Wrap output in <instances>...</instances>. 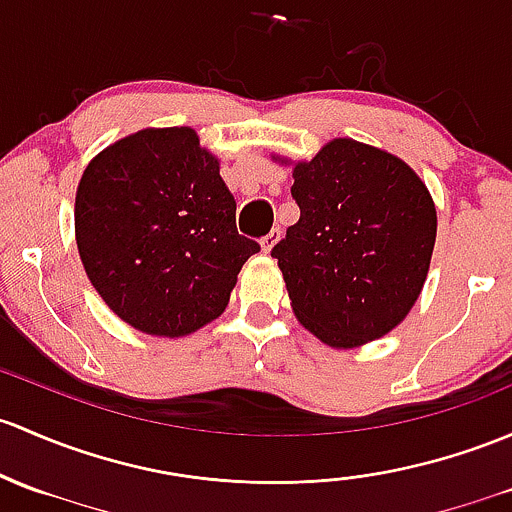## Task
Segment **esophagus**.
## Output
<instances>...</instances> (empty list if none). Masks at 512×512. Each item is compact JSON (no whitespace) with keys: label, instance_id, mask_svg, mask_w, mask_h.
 I'll return each instance as SVG.
<instances>
[{"label":"esophagus","instance_id":"34e87169","mask_svg":"<svg viewBox=\"0 0 512 512\" xmlns=\"http://www.w3.org/2000/svg\"><path fill=\"white\" fill-rule=\"evenodd\" d=\"M279 238H282V230H279V228H272L270 233H267L265 238H262V250H265V252H270L272 247L277 245V240H279Z\"/></svg>","mask_w":512,"mask_h":512}]
</instances>
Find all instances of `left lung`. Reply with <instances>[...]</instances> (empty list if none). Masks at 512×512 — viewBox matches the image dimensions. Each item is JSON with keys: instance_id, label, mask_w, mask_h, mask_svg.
I'll return each mask as SVG.
<instances>
[{"instance_id": "obj_1", "label": "left lung", "mask_w": 512, "mask_h": 512, "mask_svg": "<svg viewBox=\"0 0 512 512\" xmlns=\"http://www.w3.org/2000/svg\"><path fill=\"white\" fill-rule=\"evenodd\" d=\"M299 220L272 247L299 324L331 348L392 331L414 306L437 240V208L402 159L333 139L294 164Z\"/></svg>"}]
</instances>
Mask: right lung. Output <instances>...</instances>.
Here are the masks:
<instances>
[{"label": "right lung", "mask_w": 512, "mask_h": 512, "mask_svg": "<svg viewBox=\"0 0 512 512\" xmlns=\"http://www.w3.org/2000/svg\"><path fill=\"white\" fill-rule=\"evenodd\" d=\"M85 274L125 324L179 338L218 319L247 257L235 198L191 127L139 129L90 161L75 193Z\"/></svg>", "instance_id": "1"}]
</instances>
